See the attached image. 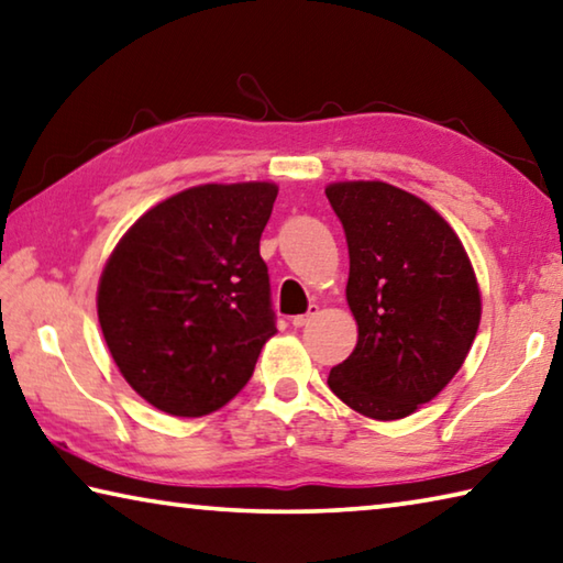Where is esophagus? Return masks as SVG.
Here are the masks:
<instances>
[{
    "label": "esophagus",
    "mask_w": 563,
    "mask_h": 563,
    "mask_svg": "<svg viewBox=\"0 0 563 563\" xmlns=\"http://www.w3.org/2000/svg\"><path fill=\"white\" fill-rule=\"evenodd\" d=\"M318 316H320L318 305H310V310L305 312V316H295V318H292V325H295V328H305V325H310V322L316 320Z\"/></svg>",
    "instance_id": "esophagus-1"
}]
</instances>
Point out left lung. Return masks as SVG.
<instances>
[{"label": "left lung", "instance_id": "8db88e82", "mask_svg": "<svg viewBox=\"0 0 563 563\" xmlns=\"http://www.w3.org/2000/svg\"><path fill=\"white\" fill-rule=\"evenodd\" d=\"M350 253L347 305L357 345L330 369L342 402L402 419L462 367L482 318L472 263L450 223L422 198L383 180L330 184Z\"/></svg>", "mask_w": 563, "mask_h": 563}]
</instances>
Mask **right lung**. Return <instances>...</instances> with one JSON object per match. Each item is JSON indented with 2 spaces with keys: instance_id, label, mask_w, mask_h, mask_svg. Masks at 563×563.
<instances>
[{
  "instance_id": "right-lung-1",
  "label": "right lung",
  "mask_w": 563,
  "mask_h": 563,
  "mask_svg": "<svg viewBox=\"0 0 563 563\" xmlns=\"http://www.w3.org/2000/svg\"><path fill=\"white\" fill-rule=\"evenodd\" d=\"M275 184H206L139 218L99 280V322L121 375L161 412L203 417L251 379L275 335L261 235Z\"/></svg>"
}]
</instances>
